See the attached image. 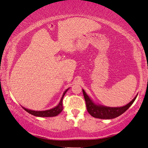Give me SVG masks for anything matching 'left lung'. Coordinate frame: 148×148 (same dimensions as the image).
<instances>
[{"instance_id":"8db88e82","label":"left lung","mask_w":148,"mask_h":148,"mask_svg":"<svg viewBox=\"0 0 148 148\" xmlns=\"http://www.w3.org/2000/svg\"><path fill=\"white\" fill-rule=\"evenodd\" d=\"M82 90L88 112L94 118L101 119H112L119 116L132 105L137 96V94L136 96L125 106L121 107H109L95 103L92 99L86 94L84 90Z\"/></svg>"}]
</instances>
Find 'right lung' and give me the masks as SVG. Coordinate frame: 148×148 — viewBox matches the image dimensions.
<instances>
[{
  "mask_svg": "<svg viewBox=\"0 0 148 148\" xmlns=\"http://www.w3.org/2000/svg\"><path fill=\"white\" fill-rule=\"evenodd\" d=\"M69 89V88L66 89V90L64 91L63 94H62V98L60 99L59 103H58V104L53 108L49 109V110H42V111L29 110V109L26 108L25 107H23V108L26 111V112H27L28 113H29V114H31L36 116L52 117V116H57V115L59 114L60 113L62 112V110H63V107H62V99H63L64 96L65 95Z\"/></svg>",
  "mask_w": 148,
  "mask_h": 148,
  "instance_id": "1",
  "label": "right lung"
}]
</instances>
